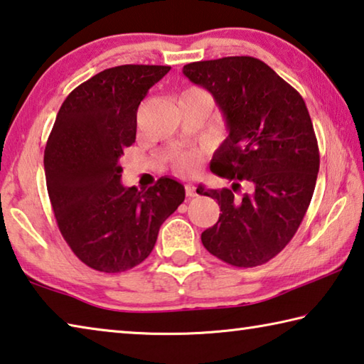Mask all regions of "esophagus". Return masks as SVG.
Instances as JSON below:
<instances>
[{
  "mask_svg": "<svg viewBox=\"0 0 364 364\" xmlns=\"http://www.w3.org/2000/svg\"><path fill=\"white\" fill-rule=\"evenodd\" d=\"M184 189H186V196H188V197H194V196H197V191H196V186H194L193 183L186 184V186H184Z\"/></svg>",
  "mask_w": 364,
  "mask_h": 364,
  "instance_id": "34e87169",
  "label": "esophagus"
}]
</instances>
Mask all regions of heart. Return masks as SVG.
I'll return each instance as SVG.
<instances>
[{"label": "heart", "mask_w": 364, "mask_h": 364, "mask_svg": "<svg viewBox=\"0 0 364 364\" xmlns=\"http://www.w3.org/2000/svg\"><path fill=\"white\" fill-rule=\"evenodd\" d=\"M186 93H200L197 90L186 91ZM200 164V156L197 152H183L175 159V168L181 173H193L197 168H199Z\"/></svg>", "instance_id": "b5f03b06"}]
</instances>
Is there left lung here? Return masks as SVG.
<instances>
[{
    "instance_id": "obj_1",
    "label": "left lung",
    "mask_w": 364,
    "mask_h": 364,
    "mask_svg": "<svg viewBox=\"0 0 364 364\" xmlns=\"http://www.w3.org/2000/svg\"><path fill=\"white\" fill-rule=\"evenodd\" d=\"M205 88L225 117L228 138L210 170L234 181L208 189L220 218L202 232V244L239 268L267 263L297 232L315 191L319 151L304 97L260 59L231 56L183 67ZM239 181L250 193L237 196Z\"/></svg>"
}]
</instances>
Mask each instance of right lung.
<instances>
[{"instance_id":"add662e5","label":"right lung","mask_w":364,"mask_h":364,"mask_svg":"<svg viewBox=\"0 0 364 364\" xmlns=\"http://www.w3.org/2000/svg\"><path fill=\"white\" fill-rule=\"evenodd\" d=\"M168 65H119L77 86L60 106L45 147L48 194L59 231L90 268L122 273L144 262L160 226L184 200L162 176L123 186L119 160L136 139V112Z\"/></svg>"}]
</instances>
